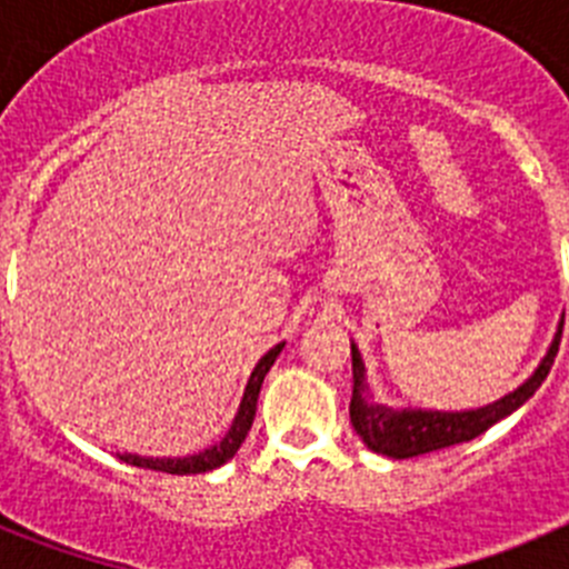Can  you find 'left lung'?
Listing matches in <instances>:
<instances>
[{
    "label": "left lung",
    "mask_w": 569,
    "mask_h": 569,
    "mask_svg": "<svg viewBox=\"0 0 569 569\" xmlns=\"http://www.w3.org/2000/svg\"><path fill=\"white\" fill-rule=\"evenodd\" d=\"M561 321L559 333L552 339L550 350H547L545 361L539 370L516 390V393L505 396L501 401L479 407V410H467V413H439V410H390L385 405H373L367 399L365 385V365L356 347H350L353 356V396H350V421H353L356 433L361 436L373 453L390 456V459H416V456L433 453V450H445V447L461 445L485 430H490L496 421L510 416L512 410H519L527 399L541 387V381L550 373L556 353L561 345Z\"/></svg>",
    "instance_id": "1"
}]
</instances>
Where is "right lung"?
I'll return each mask as SVG.
<instances>
[{
  "instance_id": "1",
  "label": "right lung",
  "mask_w": 569,
  "mask_h": 569,
  "mask_svg": "<svg viewBox=\"0 0 569 569\" xmlns=\"http://www.w3.org/2000/svg\"><path fill=\"white\" fill-rule=\"evenodd\" d=\"M281 347L284 345H276L273 350H268V353L261 356V361L256 365L253 373H250L248 387H244V399H241L239 405V413H236L228 436H224L219 445H213L210 450H204V453L199 456H188V459H139V456H119V459L128 461V465L133 467H142V470L170 472V476H193V472H208V470H216V467H222L224 461L233 459L236 450H239L241 441H244V436H248L250 425H253L261 381H264L268 370L273 367L276 356L281 353Z\"/></svg>"
}]
</instances>
